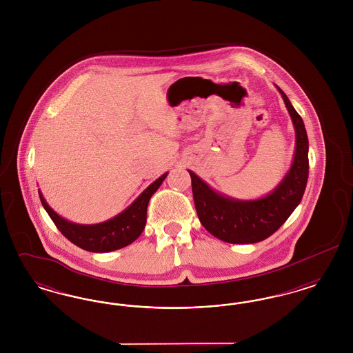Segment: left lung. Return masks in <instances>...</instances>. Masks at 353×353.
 <instances>
[{
  "mask_svg": "<svg viewBox=\"0 0 353 353\" xmlns=\"http://www.w3.org/2000/svg\"><path fill=\"white\" fill-rule=\"evenodd\" d=\"M285 101L295 128V154L285 179L268 196L242 201L219 194L188 170L192 179L193 199L202 226L228 243H255L274 234L302 201L308 179V137L301 115L285 92L276 85Z\"/></svg>",
  "mask_w": 353,
  "mask_h": 353,
  "instance_id": "obj_1",
  "label": "left lung"
}]
</instances>
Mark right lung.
<instances>
[{
    "instance_id": "add662e5",
    "label": "right lung",
    "mask_w": 353,
    "mask_h": 353,
    "mask_svg": "<svg viewBox=\"0 0 353 353\" xmlns=\"http://www.w3.org/2000/svg\"><path fill=\"white\" fill-rule=\"evenodd\" d=\"M168 173H164L152 183L124 212L117 217L95 225H79L70 222L58 216L48 202L45 201L41 190L39 199L50 216L58 230L78 248L92 252H108L128 246L143 233L147 222V208L152 194L163 184Z\"/></svg>"
}]
</instances>
